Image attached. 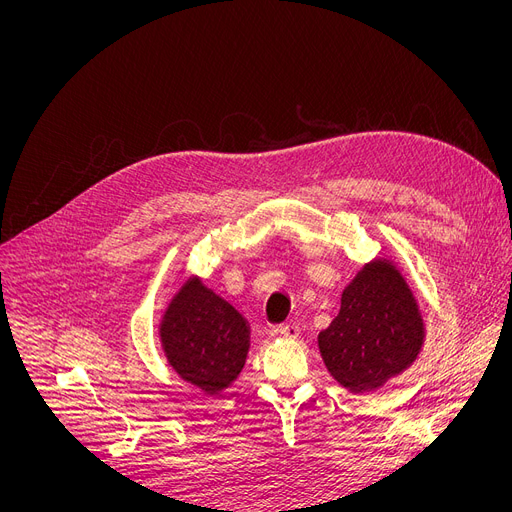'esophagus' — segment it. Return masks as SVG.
Instances as JSON below:
<instances>
[{"mask_svg": "<svg viewBox=\"0 0 512 512\" xmlns=\"http://www.w3.org/2000/svg\"><path fill=\"white\" fill-rule=\"evenodd\" d=\"M277 333H280L284 339H298L302 335V329L298 322H286L280 329H277Z\"/></svg>", "mask_w": 512, "mask_h": 512, "instance_id": "obj_1", "label": "esophagus"}]
</instances>
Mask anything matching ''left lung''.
Instances as JSON below:
<instances>
[{
	"label": "left lung",
	"mask_w": 512,
	"mask_h": 512,
	"mask_svg": "<svg viewBox=\"0 0 512 512\" xmlns=\"http://www.w3.org/2000/svg\"><path fill=\"white\" fill-rule=\"evenodd\" d=\"M425 318L406 275L390 257L361 265L341 294V310L318 335L333 380L353 394L376 392L425 347Z\"/></svg>",
	"instance_id": "8db88e82"
}]
</instances>
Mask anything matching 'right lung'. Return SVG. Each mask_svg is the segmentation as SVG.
<instances>
[{"label": "right lung", "instance_id": "right-lung-1", "mask_svg": "<svg viewBox=\"0 0 512 512\" xmlns=\"http://www.w3.org/2000/svg\"><path fill=\"white\" fill-rule=\"evenodd\" d=\"M159 341L175 374L214 396L235 382L245 367L249 324L200 275H190L161 314Z\"/></svg>", "mask_w": 512, "mask_h": 512}]
</instances>
